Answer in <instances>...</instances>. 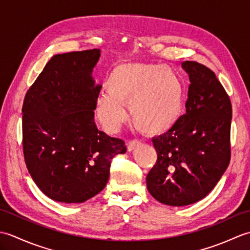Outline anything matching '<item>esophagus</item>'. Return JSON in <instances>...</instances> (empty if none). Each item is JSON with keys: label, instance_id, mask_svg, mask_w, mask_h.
<instances>
[{"label": "esophagus", "instance_id": "34e87169", "mask_svg": "<svg viewBox=\"0 0 250 250\" xmlns=\"http://www.w3.org/2000/svg\"><path fill=\"white\" fill-rule=\"evenodd\" d=\"M140 144H141L140 141L132 140V141L128 142V144H126V148H128L129 151H132V150H134L137 146H140Z\"/></svg>", "mask_w": 250, "mask_h": 250}]
</instances>
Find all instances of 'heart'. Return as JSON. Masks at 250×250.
Segmentation results:
<instances>
[{
  "label": "heart",
  "mask_w": 250,
  "mask_h": 250,
  "mask_svg": "<svg viewBox=\"0 0 250 250\" xmlns=\"http://www.w3.org/2000/svg\"><path fill=\"white\" fill-rule=\"evenodd\" d=\"M106 91L95 100L94 111L105 130L115 132L126 120L129 106L136 129L161 134L183 113L184 89L179 76L167 66L150 63H125L116 66L106 82Z\"/></svg>",
  "instance_id": "obj_1"
}]
</instances>
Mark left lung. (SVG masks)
<instances>
[{
	"mask_svg": "<svg viewBox=\"0 0 250 250\" xmlns=\"http://www.w3.org/2000/svg\"><path fill=\"white\" fill-rule=\"evenodd\" d=\"M190 84L186 113L166 133L153 137L157 162L146 178L157 201L185 206L214 189L231 159L232 105L215 73L195 61L182 63Z\"/></svg>",
	"mask_w": 250,
	"mask_h": 250,
	"instance_id": "left-lung-1",
	"label": "left lung"
}]
</instances>
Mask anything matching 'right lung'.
Instances as JSON below:
<instances>
[{
    "instance_id": "add662e5",
    "label": "right lung",
    "mask_w": 250,
    "mask_h": 250,
    "mask_svg": "<svg viewBox=\"0 0 250 250\" xmlns=\"http://www.w3.org/2000/svg\"><path fill=\"white\" fill-rule=\"evenodd\" d=\"M99 49L56 55L32 84L22 105V146L28 171L42 192L63 203H83L101 192L110 161L125 153L120 139L94 122L101 86L91 73Z\"/></svg>"
}]
</instances>
